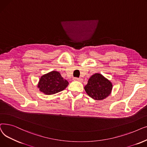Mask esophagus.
<instances>
[{
	"label": "esophagus",
	"instance_id": "1",
	"mask_svg": "<svg viewBox=\"0 0 147 147\" xmlns=\"http://www.w3.org/2000/svg\"><path fill=\"white\" fill-rule=\"evenodd\" d=\"M73 80L74 81H79V82H82L83 81V80L82 78H76V77H75L73 78Z\"/></svg>",
	"mask_w": 147,
	"mask_h": 147
}]
</instances>
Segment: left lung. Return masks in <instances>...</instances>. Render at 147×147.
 <instances>
[{"label":"left lung","mask_w":147,"mask_h":147,"mask_svg":"<svg viewBox=\"0 0 147 147\" xmlns=\"http://www.w3.org/2000/svg\"><path fill=\"white\" fill-rule=\"evenodd\" d=\"M112 88L111 82L99 74H95L91 76L84 87L87 94L94 100L106 98L111 94Z\"/></svg>","instance_id":"1"}]
</instances>
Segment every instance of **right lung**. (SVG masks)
I'll return each mask as SVG.
<instances>
[{
  "instance_id": "obj_1",
  "label": "right lung",
  "mask_w": 147,
  "mask_h": 147,
  "mask_svg": "<svg viewBox=\"0 0 147 147\" xmlns=\"http://www.w3.org/2000/svg\"><path fill=\"white\" fill-rule=\"evenodd\" d=\"M68 84L67 81L64 80L59 72L52 71L41 76L38 87L40 92L50 95L61 92Z\"/></svg>"
}]
</instances>
